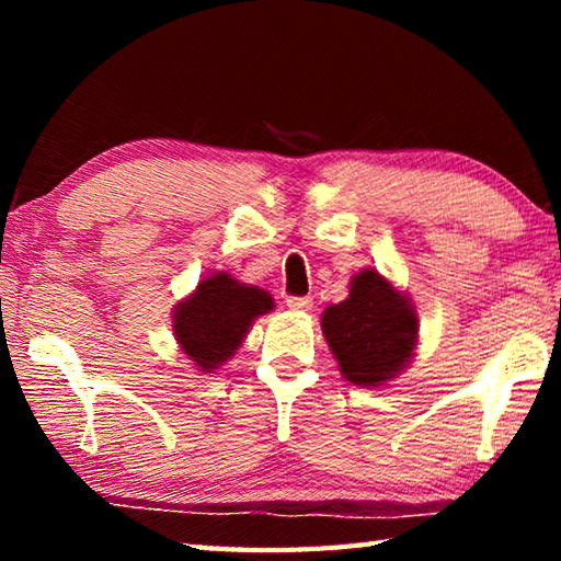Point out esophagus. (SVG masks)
<instances>
[{
  "label": "esophagus",
  "instance_id": "1",
  "mask_svg": "<svg viewBox=\"0 0 561 561\" xmlns=\"http://www.w3.org/2000/svg\"><path fill=\"white\" fill-rule=\"evenodd\" d=\"M311 304H314V299L311 297H289L287 299V307L294 311H309Z\"/></svg>",
  "mask_w": 561,
  "mask_h": 561
}]
</instances>
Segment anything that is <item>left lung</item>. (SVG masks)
I'll list each match as a JSON object with an SVG mask.
<instances>
[{"instance_id":"left-lung-1","label":"left lung","mask_w":561,"mask_h":561,"mask_svg":"<svg viewBox=\"0 0 561 561\" xmlns=\"http://www.w3.org/2000/svg\"><path fill=\"white\" fill-rule=\"evenodd\" d=\"M321 329L339 371L356 386H381L403 371L417 341V317L405 294L376 270L351 279L348 299L331 304Z\"/></svg>"}]
</instances>
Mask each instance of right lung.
Returning <instances> with one entry per match:
<instances>
[{"label":"right lung","mask_w":561,"mask_h":561,"mask_svg":"<svg viewBox=\"0 0 561 561\" xmlns=\"http://www.w3.org/2000/svg\"><path fill=\"white\" fill-rule=\"evenodd\" d=\"M272 309L274 301L267 291L217 272L178 304L173 331L183 354L195 360L201 371L210 374L240 348L252 321Z\"/></svg>","instance_id":"right-lung-1"}]
</instances>
